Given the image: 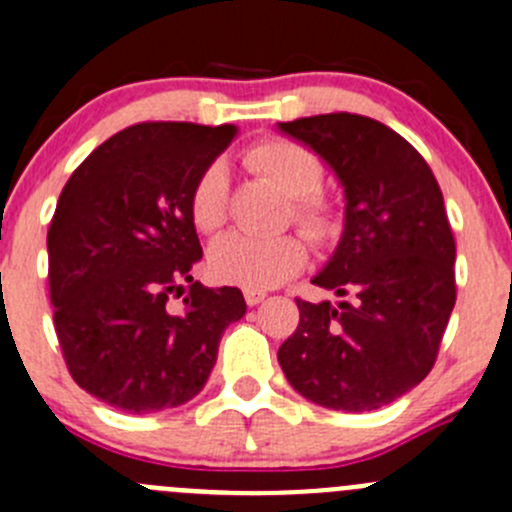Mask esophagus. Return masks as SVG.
<instances>
[{"instance_id":"esophagus-1","label":"esophagus","mask_w":512,"mask_h":512,"mask_svg":"<svg viewBox=\"0 0 512 512\" xmlns=\"http://www.w3.org/2000/svg\"><path fill=\"white\" fill-rule=\"evenodd\" d=\"M243 297H246L248 307H256V304L264 302L266 294L264 292H253V289H246V292H243Z\"/></svg>"}]
</instances>
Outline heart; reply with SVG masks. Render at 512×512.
<instances>
[{
	"mask_svg": "<svg viewBox=\"0 0 512 512\" xmlns=\"http://www.w3.org/2000/svg\"><path fill=\"white\" fill-rule=\"evenodd\" d=\"M251 170L292 200V218L312 241H327L337 231L330 205L317 195L325 180L322 162L307 147L289 139H269L248 149ZM228 213V172L223 162H210L190 190V218L203 233L218 231ZM307 246L294 233L251 238L243 233L220 236L208 251V269L223 284L264 289L279 287L304 269Z\"/></svg>",
	"mask_w": 512,
	"mask_h": 512,
	"instance_id": "obj_1",
	"label": "heart"
}]
</instances>
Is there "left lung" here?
I'll return each mask as SVG.
<instances>
[{"instance_id":"1","label":"left lung","mask_w":512,"mask_h":512,"mask_svg":"<svg viewBox=\"0 0 512 512\" xmlns=\"http://www.w3.org/2000/svg\"><path fill=\"white\" fill-rule=\"evenodd\" d=\"M312 149L345 195L342 236L312 284L340 302L297 299L279 348L297 393L332 411L381 409L419 386L454 309V236L429 164L396 131L358 114L276 124Z\"/></svg>"}]
</instances>
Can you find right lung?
Returning <instances> with one entry per match:
<instances>
[{
  "label": "right lung",
  "mask_w": 512,
  "mask_h": 512,
  "mask_svg": "<svg viewBox=\"0 0 512 512\" xmlns=\"http://www.w3.org/2000/svg\"><path fill=\"white\" fill-rule=\"evenodd\" d=\"M236 134L233 124L129 126L60 192L48 231L55 332L73 381L114 409L154 414L198 396L225 327L246 314L241 289L190 274L203 259L190 190Z\"/></svg>",
  "instance_id": "1"
}]
</instances>
